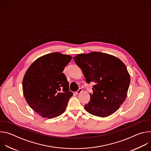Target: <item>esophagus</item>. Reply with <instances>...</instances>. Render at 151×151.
I'll return each instance as SVG.
<instances>
[{"label": "esophagus", "mask_w": 151, "mask_h": 151, "mask_svg": "<svg viewBox=\"0 0 151 151\" xmlns=\"http://www.w3.org/2000/svg\"><path fill=\"white\" fill-rule=\"evenodd\" d=\"M82 91V88H79L77 91H76L75 92V94H79V93H81V92Z\"/></svg>", "instance_id": "esophagus-1"}]
</instances>
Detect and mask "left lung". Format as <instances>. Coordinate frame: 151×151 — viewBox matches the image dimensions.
I'll use <instances>...</instances> for the list:
<instances>
[{"label": "left lung", "mask_w": 151, "mask_h": 151, "mask_svg": "<svg viewBox=\"0 0 151 151\" xmlns=\"http://www.w3.org/2000/svg\"><path fill=\"white\" fill-rule=\"evenodd\" d=\"M73 58L87 82L95 83L85 109L102 118L115 112L124 102L130 82L125 64L115 56L96 51L79 54Z\"/></svg>", "instance_id": "obj_1"}]
</instances>
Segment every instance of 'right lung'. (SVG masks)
<instances>
[{
  "label": "right lung",
  "instance_id": "add662e5",
  "mask_svg": "<svg viewBox=\"0 0 151 151\" xmlns=\"http://www.w3.org/2000/svg\"><path fill=\"white\" fill-rule=\"evenodd\" d=\"M72 56L53 52L37 58L23 80L24 98L31 108L43 118H54L65 111L73 93L63 72Z\"/></svg>",
  "mask_w": 151,
  "mask_h": 151
}]
</instances>
